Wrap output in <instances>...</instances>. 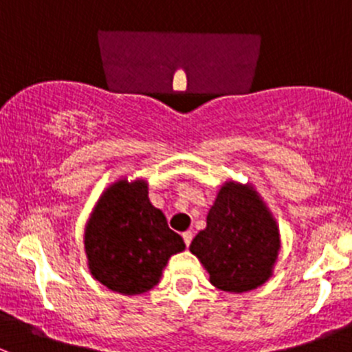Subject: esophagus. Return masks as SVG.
<instances>
[{"label":"esophagus","mask_w":352,"mask_h":352,"mask_svg":"<svg viewBox=\"0 0 352 352\" xmlns=\"http://www.w3.org/2000/svg\"><path fill=\"white\" fill-rule=\"evenodd\" d=\"M182 239H184V242H186L187 247H189L190 242H192V233H190V232H184L182 233Z\"/></svg>","instance_id":"34e87169"}]
</instances>
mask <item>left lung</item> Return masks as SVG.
I'll return each mask as SVG.
<instances>
[{"instance_id": "1", "label": "left lung", "mask_w": 352, "mask_h": 352, "mask_svg": "<svg viewBox=\"0 0 352 352\" xmlns=\"http://www.w3.org/2000/svg\"><path fill=\"white\" fill-rule=\"evenodd\" d=\"M281 240L274 216L252 186H221L189 250L209 272V281L228 293H245L272 276Z\"/></svg>"}]
</instances>
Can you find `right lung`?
<instances>
[{"instance_id":"1","label":"right lung","mask_w":352,"mask_h":352,"mask_svg":"<svg viewBox=\"0 0 352 352\" xmlns=\"http://www.w3.org/2000/svg\"><path fill=\"white\" fill-rule=\"evenodd\" d=\"M186 248L148 197L146 180L120 179L104 190L85 226L90 274L109 289L133 296L160 283L166 262Z\"/></svg>"}]
</instances>
